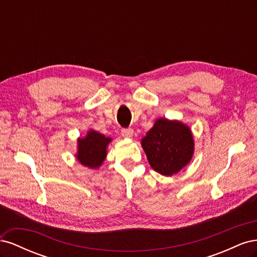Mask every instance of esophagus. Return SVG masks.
Returning <instances> with one entry per match:
<instances>
[{"mask_svg": "<svg viewBox=\"0 0 257 257\" xmlns=\"http://www.w3.org/2000/svg\"><path fill=\"white\" fill-rule=\"evenodd\" d=\"M121 134H122L123 137H125V138H132V137H133V135H134V131L132 130V128L122 130Z\"/></svg>", "mask_w": 257, "mask_h": 257, "instance_id": "esophagus-1", "label": "esophagus"}]
</instances>
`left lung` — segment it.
<instances>
[{
    "instance_id": "1",
    "label": "left lung",
    "mask_w": 257,
    "mask_h": 257,
    "mask_svg": "<svg viewBox=\"0 0 257 257\" xmlns=\"http://www.w3.org/2000/svg\"><path fill=\"white\" fill-rule=\"evenodd\" d=\"M142 147L155 172L172 177L190 164L195 144L186 124L160 118L142 138Z\"/></svg>"
}]
</instances>
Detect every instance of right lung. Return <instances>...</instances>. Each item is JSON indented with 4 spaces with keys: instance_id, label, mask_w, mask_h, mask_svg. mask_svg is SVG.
<instances>
[{
    "instance_id": "1",
    "label": "right lung",
    "mask_w": 257,
    "mask_h": 257,
    "mask_svg": "<svg viewBox=\"0 0 257 257\" xmlns=\"http://www.w3.org/2000/svg\"><path fill=\"white\" fill-rule=\"evenodd\" d=\"M111 141L95 130H89L84 137L77 139V161L88 168L98 169L107 157V147Z\"/></svg>"
}]
</instances>
